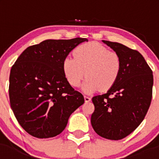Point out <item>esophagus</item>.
<instances>
[{
    "mask_svg": "<svg viewBox=\"0 0 159 159\" xmlns=\"http://www.w3.org/2000/svg\"><path fill=\"white\" fill-rule=\"evenodd\" d=\"M84 101H85L86 102H90V101H91V98L88 96H84Z\"/></svg>",
    "mask_w": 159,
    "mask_h": 159,
    "instance_id": "34e87169",
    "label": "esophagus"
}]
</instances>
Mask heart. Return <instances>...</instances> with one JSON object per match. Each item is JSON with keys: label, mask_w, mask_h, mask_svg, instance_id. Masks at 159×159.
I'll list each match as a JSON object with an SVG mask.
<instances>
[{"label": "heart", "mask_w": 159, "mask_h": 159, "mask_svg": "<svg viewBox=\"0 0 159 159\" xmlns=\"http://www.w3.org/2000/svg\"><path fill=\"white\" fill-rule=\"evenodd\" d=\"M74 58L64 59L62 69L66 80L72 87H78L86 75L81 89L86 94L99 90L107 92L115 85L122 69V60L116 52L97 42L78 46Z\"/></svg>", "instance_id": "b5f03b06"}]
</instances>
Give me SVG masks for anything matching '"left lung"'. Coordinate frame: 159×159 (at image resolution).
<instances>
[{
  "label": "left lung",
  "mask_w": 159,
  "mask_h": 159,
  "mask_svg": "<svg viewBox=\"0 0 159 159\" xmlns=\"http://www.w3.org/2000/svg\"><path fill=\"white\" fill-rule=\"evenodd\" d=\"M102 42L119 54L122 69L106 94L92 98L95 111L91 123L99 136L119 140L134 131L147 115L152 99L153 72L138 51L116 42Z\"/></svg>",
  "instance_id": "8db88e82"
}]
</instances>
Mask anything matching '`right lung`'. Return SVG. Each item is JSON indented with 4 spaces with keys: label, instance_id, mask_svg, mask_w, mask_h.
I'll return each mask as SVG.
<instances>
[{
    "label": "right lung",
    "instance_id": "right-lung-1",
    "mask_svg": "<svg viewBox=\"0 0 159 159\" xmlns=\"http://www.w3.org/2000/svg\"><path fill=\"white\" fill-rule=\"evenodd\" d=\"M86 38L46 40L27 48L11 68L10 105L18 123L29 134L48 139L65 129L70 116L84 104L62 69L63 60Z\"/></svg>",
    "mask_w": 159,
    "mask_h": 159
}]
</instances>
